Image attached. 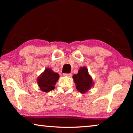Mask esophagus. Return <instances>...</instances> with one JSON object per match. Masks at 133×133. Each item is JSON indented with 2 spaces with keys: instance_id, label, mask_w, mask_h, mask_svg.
<instances>
[{
  "instance_id": "obj_1",
  "label": "esophagus",
  "mask_w": 133,
  "mask_h": 133,
  "mask_svg": "<svg viewBox=\"0 0 133 133\" xmlns=\"http://www.w3.org/2000/svg\"><path fill=\"white\" fill-rule=\"evenodd\" d=\"M71 75H72L71 73H64L63 74V76H67V77H71Z\"/></svg>"
}]
</instances>
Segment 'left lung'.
Returning a JSON list of instances; mask_svg holds the SVG:
<instances>
[{
	"label": "left lung",
	"mask_w": 133,
	"mask_h": 133,
	"mask_svg": "<svg viewBox=\"0 0 133 133\" xmlns=\"http://www.w3.org/2000/svg\"><path fill=\"white\" fill-rule=\"evenodd\" d=\"M76 85V89L81 93H85L92 86V81L89 75L88 69L85 67L80 68L77 74L72 76Z\"/></svg>",
	"instance_id": "1"
}]
</instances>
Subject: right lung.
Returning a JSON list of instances; mask_svg holds the SVG:
<instances>
[{
  "instance_id": "add662e5",
  "label": "right lung",
  "mask_w": 133,
  "mask_h": 133,
  "mask_svg": "<svg viewBox=\"0 0 133 133\" xmlns=\"http://www.w3.org/2000/svg\"><path fill=\"white\" fill-rule=\"evenodd\" d=\"M59 77V74L53 72L51 69L46 68L38 79V85L42 91L49 92L55 88L54 85Z\"/></svg>"
}]
</instances>
